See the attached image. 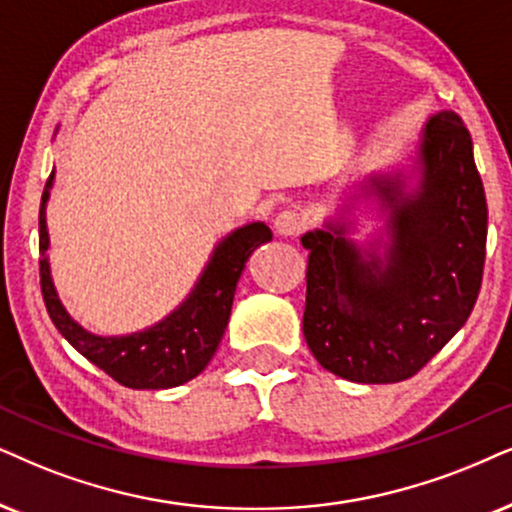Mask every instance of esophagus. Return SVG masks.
<instances>
[{"mask_svg":"<svg viewBox=\"0 0 512 512\" xmlns=\"http://www.w3.org/2000/svg\"><path fill=\"white\" fill-rule=\"evenodd\" d=\"M274 226H276V231L281 236H297L304 229V217L297 210H293V208L281 210L276 215Z\"/></svg>","mask_w":512,"mask_h":512,"instance_id":"esophagus-1","label":"esophagus"}]
</instances>
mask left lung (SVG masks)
I'll return each instance as SVG.
<instances>
[{"label": "left lung", "mask_w": 512, "mask_h": 512, "mask_svg": "<svg viewBox=\"0 0 512 512\" xmlns=\"http://www.w3.org/2000/svg\"><path fill=\"white\" fill-rule=\"evenodd\" d=\"M423 181L392 203L385 264L361 257L342 229L302 236L309 250L302 331L314 359L354 383H401L461 331L487 255V198L465 122L446 111L425 125Z\"/></svg>", "instance_id": "1"}]
</instances>
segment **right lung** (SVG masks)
Here are the masks:
<instances>
[{"mask_svg": "<svg viewBox=\"0 0 512 512\" xmlns=\"http://www.w3.org/2000/svg\"><path fill=\"white\" fill-rule=\"evenodd\" d=\"M54 172L49 174L40 203V286L47 312L58 333L73 345L84 359L99 366L115 383L132 390H165L177 387L208 366L215 357L219 340L229 323L236 283L257 245L271 241L269 226L262 222L238 229L219 245L198 286L177 312L144 333L125 338H99L87 333L70 319L58 300L49 276L47 252L49 234L44 205H47Z\"/></svg>", "mask_w": 512, "mask_h": 512, "instance_id": "add662e5", "label": "right lung"}]
</instances>
